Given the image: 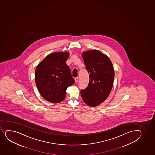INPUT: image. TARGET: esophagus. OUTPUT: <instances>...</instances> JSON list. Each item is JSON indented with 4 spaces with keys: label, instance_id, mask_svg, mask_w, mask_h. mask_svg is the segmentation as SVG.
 <instances>
[{
    "label": "esophagus",
    "instance_id": "34e87169",
    "mask_svg": "<svg viewBox=\"0 0 155 155\" xmlns=\"http://www.w3.org/2000/svg\"><path fill=\"white\" fill-rule=\"evenodd\" d=\"M79 80V78L78 77H77V78H75V81L76 82H77Z\"/></svg>",
    "mask_w": 155,
    "mask_h": 155
}]
</instances>
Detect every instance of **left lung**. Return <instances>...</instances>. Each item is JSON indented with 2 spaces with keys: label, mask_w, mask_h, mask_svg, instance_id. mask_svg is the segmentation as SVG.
Returning a JSON list of instances; mask_svg holds the SVG:
<instances>
[{
  "label": "left lung",
  "mask_w": 155,
  "mask_h": 155,
  "mask_svg": "<svg viewBox=\"0 0 155 155\" xmlns=\"http://www.w3.org/2000/svg\"><path fill=\"white\" fill-rule=\"evenodd\" d=\"M82 57L90 80L87 88L81 91V96L88 106L96 107L107 99L112 91L115 77L113 64L98 50L83 52Z\"/></svg>",
  "instance_id": "obj_1"
}]
</instances>
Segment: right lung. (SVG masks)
<instances>
[{"label": "right lung", "instance_id": "obj_1", "mask_svg": "<svg viewBox=\"0 0 155 155\" xmlns=\"http://www.w3.org/2000/svg\"><path fill=\"white\" fill-rule=\"evenodd\" d=\"M69 52H55L45 57L37 66L35 83L45 100L59 103L64 100L67 89L75 83L67 65Z\"/></svg>", "mask_w": 155, "mask_h": 155}]
</instances>
